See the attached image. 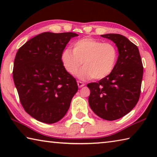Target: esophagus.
Masks as SVG:
<instances>
[{
  "mask_svg": "<svg viewBox=\"0 0 157 157\" xmlns=\"http://www.w3.org/2000/svg\"><path fill=\"white\" fill-rule=\"evenodd\" d=\"M78 86L79 87V88H81V87L84 86L85 84H84V82H82L81 81H78Z\"/></svg>",
  "mask_w": 157,
  "mask_h": 157,
  "instance_id": "34e87169",
  "label": "esophagus"
}]
</instances>
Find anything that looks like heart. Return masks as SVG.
Instances as JSON below:
<instances>
[{"label":"heart","instance_id":"obj_1","mask_svg":"<svg viewBox=\"0 0 157 157\" xmlns=\"http://www.w3.org/2000/svg\"><path fill=\"white\" fill-rule=\"evenodd\" d=\"M118 58V50L113 44L103 43L93 38L75 41L73 44V51L66 49L61 56L63 67L72 75H75L83 64L78 73L82 79L106 78L113 71Z\"/></svg>","mask_w":157,"mask_h":157}]
</instances>
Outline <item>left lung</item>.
Wrapping results in <instances>:
<instances>
[{
	"label": "left lung",
	"mask_w": 157,
	"mask_h": 157,
	"mask_svg": "<svg viewBox=\"0 0 157 157\" xmlns=\"http://www.w3.org/2000/svg\"><path fill=\"white\" fill-rule=\"evenodd\" d=\"M101 36L116 44L118 58L113 71L98 82L87 84L90 89L89 103L93 111L107 121H115L130 112L140 94L143 66L136 45L121 34Z\"/></svg>",
	"instance_id": "obj_1"
}]
</instances>
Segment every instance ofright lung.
Wrapping results in <instances>:
<instances>
[{"instance_id": "right-lung-1", "label": "right lung", "mask_w": 157, "mask_h": 157, "mask_svg": "<svg viewBox=\"0 0 157 157\" xmlns=\"http://www.w3.org/2000/svg\"><path fill=\"white\" fill-rule=\"evenodd\" d=\"M74 33H44L28 40L16 55L13 79L20 102L29 115L52 124L66 115L78 90L61 56Z\"/></svg>"}]
</instances>
